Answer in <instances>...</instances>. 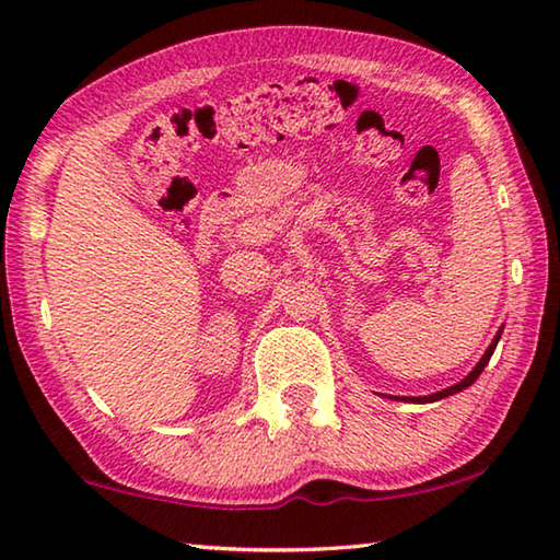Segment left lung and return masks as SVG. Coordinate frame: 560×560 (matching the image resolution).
Returning a JSON list of instances; mask_svg holds the SVG:
<instances>
[{"label": "left lung", "instance_id": "obj_1", "mask_svg": "<svg viewBox=\"0 0 560 560\" xmlns=\"http://www.w3.org/2000/svg\"><path fill=\"white\" fill-rule=\"evenodd\" d=\"M497 343H499V336L494 338V343H491L489 348H487V353H485V358L479 360L477 363V368H474V371L464 377L462 383H457V385H452V387H447V390H442V393H434V395H428V397H402V400H412V402H434V400H442V397H447V395H454V393H459V390H464V387H469L474 381H477V377L481 375V371H485V365L489 363V358H491V353H494V348H497Z\"/></svg>", "mask_w": 560, "mask_h": 560}]
</instances>
